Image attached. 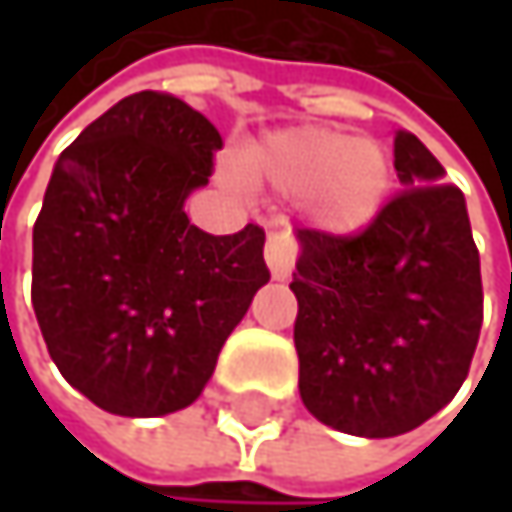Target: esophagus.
<instances>
[{
  "instance_id": "34e87169",
  "label": "esophagus",
  "mask_w": 512,
  "mask_h": 512,
  "mask_svg": "<svg viewBox=\"0 0 512 512\" xmlns=\"http://www.w3.org/2000/svg\"><path fill=\"white\" fill-rule=\"evenodd\" d=\"M263 255H266V266H269L272 278H275V281H284V278H290V272H293V266H296L299 246H296V240H293L290 234L275 231V234L266 237Z\"/></svg>"
}]
</instances>
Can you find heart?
Masks as SVG:
<instances>
[{
    "label": "heart",
    "mask_w": 512,
    "mask_h": 512,
    "mask_svg": "<svg viewBox=\"0 0 512 512\" xmlns=\"http://www.w3.org/2000/svg\"><path fill=\"white\" fill-rule=\"evenodd\" d=\"M240 171L302 198L311 222L329 234H358L391 189V156L376 139H350L326 127L278 130L240 156Z\"/></svg>",
    "instance_id": "b5f03b06"
}]
</instances>
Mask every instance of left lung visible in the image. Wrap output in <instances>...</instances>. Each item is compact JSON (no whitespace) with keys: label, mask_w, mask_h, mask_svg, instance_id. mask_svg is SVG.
I'll list each match as a JSON object with an SVG mask.
<instances>
[{"label":"left lung","mask_w":512,"mask_h":512,"mask_svg":"<svg viewBox=\"0 0 512 512\" xmlns=\"http://www.w3.org/2000/svg\"><path fill=\"white\" fill-rule=\"evenodd\" d=\"M403 192L356 237L302 228L290 290L305 409L332 430L391 439L454 400L480 323V255L465 198L406 130L394 136Z\"/></svg>","instance_id":"left-lung-1"}]
</instances>
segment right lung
<instances>
[{
  "label": "right lung",
  "mask_w": 512,
  "mask_h": 512,
  "mask_svg": "<svg viewBox=\"0 0 512 512\" xmlns=\"http://www.w3.org/2000/svg\"><path fill=\"white\" fill-rule=\"evenodd\" d=\"M219 148L201 112L139 91L52 168L32 234V305L61 376L112 415L195 403L269 281L263 228L213 237L183 213Z\"/></svg>",
  "instance_id": "1"
}]
</instances>
